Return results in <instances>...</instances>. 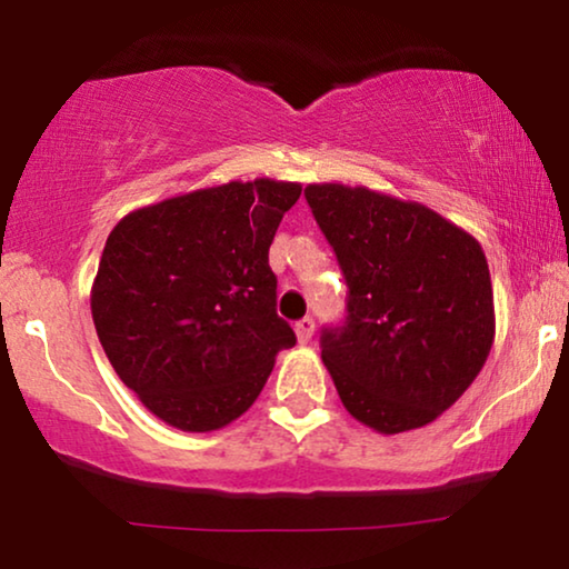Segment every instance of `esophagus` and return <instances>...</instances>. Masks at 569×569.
I'll use <instances>...</instances> for the list:
<instances>
[{"mask_svg":"<svg viewBox=\"0 0 569 569\" xmlns=\"http://www.w3.org/2000/svg\"><path fill=\"white\" fill-rule=\"evenodd\" d=\"M293 330H296V338H299V342L307 346V342L315 338V319H311V317L299 319V322L293 325Z\"/></svg>","mask_w":569,"mask_h":569,"instance_id":"obj_1","label":"esophagus"}]
</instances>
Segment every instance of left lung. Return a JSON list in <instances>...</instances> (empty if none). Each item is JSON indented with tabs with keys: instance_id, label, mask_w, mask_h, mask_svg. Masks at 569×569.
I'll return each instance as SVG.
<instances>
[{
	"instance_id": "8db88e82",
	"label": "left lung",
	"mask_w": 569,
	"mask_h": 569,
	"mask_svg": "<svg viewBox=\"0 0 569 569\" xmlns=\"http://www.w3.org/2000/svg\"><path fill=\"white\" fill-rule=\"evenodd\" d=\"M303 196L350 288L346 325L322 332L342 405L381 436L428 426L490 356L482 244L433 208L366 186L311 182Z\"/></svg>"
}]
</instances>
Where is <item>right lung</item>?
<instances>
[{
	"label": "right lung",
	"instance_id": "right-lung-1",
	"mask_svg": "<svg viewBox=\"0 0 569 569\" xmlns=\"http://www.w3.org/2000/svg\"><path fill=\"white\" fill-rule=\"evenodd\" d=\"M301 182L258 178L190 190L110 231L90 307L100 346L151 415L211 433L250 410L291 325L276 315L268 250Z\"/></svg>",
	"mask_w": 569,
	"mask_h": 569
}]
</instances>
